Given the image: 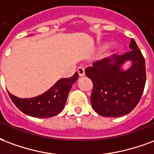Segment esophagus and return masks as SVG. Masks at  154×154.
<instances>
[{"instance_id":"esophagus-1","label":"esophagus","mask_w":154,"mask_h":154,"mask_svg":"<svg viewBox=\"0 0 154 154\" xmlns=\"http://www.w3.org/2000/svg\"><path fill=\"white\" fill-rule=\"evenodd\" d=\"M77 72H78L79 75V76H85V68L84 67H79L78 69H77Z\"/></svg>"}]
</instances>
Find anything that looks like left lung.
Masks as SVG:
<instances>
[{
  "instance_id": "8db88e82",
  "label": "left lung",
  "mask_w": 154,
  "mask_h": 154,
  "mask_svg": "<svg viewBox=\"0 0 154 154\" xmlns=\"http://www.w3.org/2000/svg\"><path fill=\"white\" fill-rule=\"evenodd\" d=\"M129 47L131 51L112 55L85 69L94 85L91 105L103 116L118 117L130 113L143 94L146 82L145 60L133 38ZM129 61L131 66L124 70L123 66Z\"/></svg>"
}]
</instances>
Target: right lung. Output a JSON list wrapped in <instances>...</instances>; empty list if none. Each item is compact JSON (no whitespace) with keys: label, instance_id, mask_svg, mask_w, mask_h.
<instances>
[{"label":"right lung","instance_id":"right-lung-1","mask_svg":"<svg viewBox=\"0 0 154 154\" xmlns=\"http://www.w3.org/2000/svg\"><path fill=\"white\" fill-rule=\"evenodd\" d=\"M78 78L75 72L70 78L60 79L48 91L34 97L20 98L10 92L8 94L14 105L24 114L38 118L52 117L63 110L73 84Z\"/></svg>","mask_w":154,"mask_h":154}]
</instances>
